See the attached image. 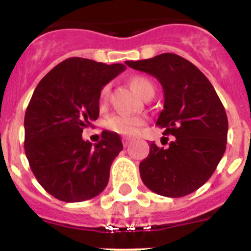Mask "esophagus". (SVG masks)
Masks as SVG:
<instances>
[{"label":"esophagus","instance_id":"obj_1","mask_svg":"<svg viewBox=\"0 0 251 251\" xmlns=\"http://www.w3.org/2000/svg\"><path fill=\"white\" fill-rule=\"evenodd\" d=\"M122 142H123L124 147H128V146H129V143H130V139L129 138H123V139H122Z\"/></svg>","mask_w":251,"mask_h":251}]
</instances>
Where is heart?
I'll list each match as a JSON object with an SVG mask.
<instances>
[{
    "mask_svg": "<svg viewBox=\"0 0 251 251\" xmlns=\"http://www.w3.org/2000/svg\"><path fill=\"white\" fill-rule=\"evenodd\" d=\"M130 85L142 98H145L146 95L150 93H154V86L145 76H134L130 79ZM110 92V85H104L99 94L100 103L104 104L108 100ZM145 123V119L142 117H128V115L114 114L105 121V128L112 130L114 133H118L122 136H132L137 132L142 124Z\"/></svg>",
    "mask_w": 251,
    "mask_h": 251,
    "instance_id": "obj_1",
    "label": "heart"
}]
</instances>
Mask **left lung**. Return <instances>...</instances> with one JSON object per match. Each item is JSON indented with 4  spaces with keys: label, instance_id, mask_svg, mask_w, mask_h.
I'll list each match as a JSON object with an SVG mask.
<instances>
[{
    "label": "left lung",
    "instance_id": "8db88e82",
    "mask_svg": "<svg viewBox=\"0 0 251 251\" xmlns=\"http://www.w3.org/2000/svg\"><path fill=\"white\" fill-rule=\"evenodd\" d=\"M126 65L161 83L165 104L157 126L174 136L168 148L151 143L150 154L139 163L142 181L166 197L196 191L212 176L226 150L227 117L214 86L194 64L171 52Z\"/></svg>",
    "mask_w": 251,
    "mask_h": 251
}]
</instances>
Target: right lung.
Wrapping results in <instances>:
<instances>
[{"label":"right lung","instance_id":"right-lung-1","mask_svg":"<svg viewBox=\"0 0 251 251\" xmlns=\"http://www.w3.org/2000/svg\"><path fill=\"white\" fill-rule=\"evenodd\" d=\"M124 70L123 64L69 57L37 84L25 114V153L40 185L57 200H89L108 185L121 137L104 130L93 146L81 133L98 119L101 88Z\"/></svg>","mask_w":251,"mask_h":251}]
</instances>
